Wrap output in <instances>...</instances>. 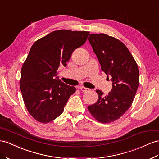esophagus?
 I'll list each match as a JSON object with an SVG mask.
<instances>
[{"instance_id": "esophagus-1", "label": "esophagus", "mask_w": 159, "mask_h": 159, "mask_svg": "<svg viewBox=\"0 0 159 159\" xmlns=\"http://www.w3.org/2000/svg\"><path fill=\"white\" fill-rule=\"evenodd\" d=\"M80 88V89H81V91H82V92H88V91H89V88H85V87H84V86H81Z\"/></svg>"}]
</instances>
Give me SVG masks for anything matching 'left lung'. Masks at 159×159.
<instances>
[{
	"label": "left lung",
	"mask_w": 159,
	"mask_h": 159,
	"mask_svg": "<svg viewBox=\"0 0 159 159\" xmlns=\"http://www.w3.org/2000/svg\"><path fill=\"white\" fill-rule=\"evenodd\" d=\"M88 41L112 88L107 96L97 89L98 101L88 106L98 122L109 123L119 119L129 109L139 85V71L134 57L123 43L104 33L90 34Z\"/></svg>",
	"instance_id": "8db88e82"
}]
</instances>
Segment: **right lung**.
<instances>
[{
  "label": "right lung",
  "mask_w": 159,
  "mask_h": 159,
  "mask_svg": "<svg viewBox=\"0 0 159 159\" xmlns=\"http://www.w3.org/2000/svg\"><path fill=\"white\" fill-rule=\"evenodd\" d=\"M89 34L58 30L32 45L21 69L20 88L25 106L38 122L48 123L57 118L75 93L74 86L59 79L57 70L61 63L66 67L72 53L85 43Z\"/></svg>",
  "instance_id": "1"
}]
</instances>
